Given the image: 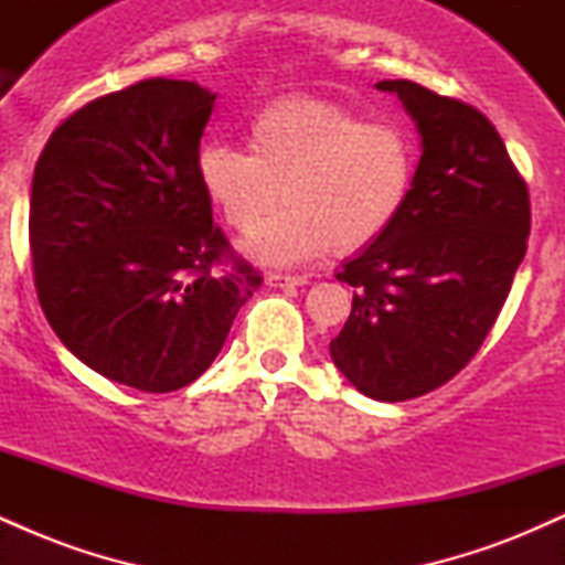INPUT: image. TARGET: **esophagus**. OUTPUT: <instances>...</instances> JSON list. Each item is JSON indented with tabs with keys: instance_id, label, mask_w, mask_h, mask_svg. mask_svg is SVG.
<instances>
[{
	"instance_id": "esophagus-1",
	"label": "esophagus",
	"mask_w": 565,
	"mask_h": 565,
	"mask_svg": "<svg viewBox=\"0 0 565 565\" xmlns=\"http://www.w3.org/2000/svg\"><path fill=\"white\" fill-rule=\"evenodd\" d=\"M270 287L289 289V287H305L308 284V276H289V274H270L268 276Z\"/></svg>"
}]
</instances>
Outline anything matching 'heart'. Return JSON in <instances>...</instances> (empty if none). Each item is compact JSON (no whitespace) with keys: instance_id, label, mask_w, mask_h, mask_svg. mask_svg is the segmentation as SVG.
Listing matches in <instances>:
<instances>
[{"instance_id":"obj_1","label":"heart","mask_w":565,"mask_h":565,"mask_svg":"<svg viewBox=\"0 0 565 565\" xmlns=\"http://www.w3.org/2000/svg\"><path fill=\"white\" fill-rule=\"evenodd\" d=\"M246 148L206 142L196 157L204 196L233 231L255 233L249 255L297 263L380 242L404 215L419 148L404 125L366 119L332 100L295 97L263 108L246 127Z\"/></svg>"}]
</instances>
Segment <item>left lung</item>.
<instances>
[{"instance_id": "8db88e82", "label": "left lung", "mask_w": 565, "mask_h": 565, "mask_svg": "<svg viewBox=\"0 0 565 565\" xmlns=\"http://www.w3.org/2000/svg\"><path fill=\"white\" fill-rule=\"evenodd\" d=\"M423 135L404 215L337 274L355 289L329 353L369 398L408 401L483 345L526 255V180L486 116L417 82L385 79Z\"/></svg>"}]
</instances>
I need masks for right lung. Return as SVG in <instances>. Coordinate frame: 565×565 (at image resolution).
<instances>
[{
	"instance_id": "obj_1",
	"label": "right lung",
	"mask_w": 565,
	"mask_h": 565,
	"mask_svg": "<svg viewBox=\"0 0 565 565\" xmlns=\"http://www.w3.org/2000/svg\"><path fill=\"white\" fill-rule=\"evenodd\" d=\"M215 95L142 79L63 119L31 183L36 297L76 359L142 393L191 385L260 289L196 178Z\"/></svg>"
}]
</instances>
